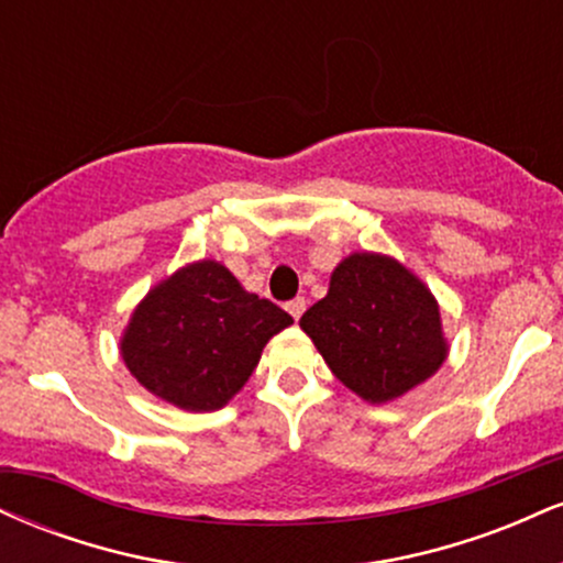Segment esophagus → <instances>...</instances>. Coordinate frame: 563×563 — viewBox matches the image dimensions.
Instances as JSON below:
<instances>
[{"label": "esophagus", "instance_id": "1", "mask_svg": "<svg viewBox=\"0 0 563 563\" xmlns=\"http://www.w3.org/2000/svg\"><path fill=\"white\" fill-rule=\"evenodd\" d=\"M286 309L290 312V318L299 320L301 314H303V309H307V301H303V299H294V301L286 303Z\"/></svg>", "mask_w": 563, "mask_h": 563}]
</instances>
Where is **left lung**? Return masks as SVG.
I'll return each mask as SVG.
<instances>
[{"mask_svg": "<svg viewBox=\"0 0 563 563\" xmlns=\"http://www.w3.org/2000/svg\"><path fill=\"white\" fill-rule=\"evenodd\" d=\"M331 373L371 405L429 380L450 354L429 286L394 256L354 251L299 320Z\"/></svg>", "mask_w": 563, "mask_h": 563, "instance_id": "obj_1", "label": "left lung"}]
</instances>
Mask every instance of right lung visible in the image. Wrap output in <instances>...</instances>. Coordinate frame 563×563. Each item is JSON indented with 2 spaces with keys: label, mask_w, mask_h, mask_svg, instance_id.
Here are the masks:
<instances>
[{
  "label": "right lung",
  "mask_w": 563,
  "mask_h": 563,
  "mask_svg": "<svg viewBox=\"0 0 563 563\" xmlns=\"http://www.w3.org/2000/svg\"><path fill=\"white\" fill-rule=\"evenodd\" d=\"M294 318L245 290L217 260H198L145 294L124 333L121 360L158 399L187 412L219 410L243 389L267 341Z\"/></svg>",
  "instance_id": "add662e5"
}]
</instances>
